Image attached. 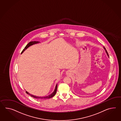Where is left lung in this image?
I'll return each mask as SVG.
<instances>
[{
  "instance_id": "obj_1",
  "label": "left lung",
  "mask_w": 121,
  "mask_h": 121,
  "mask_svg": "<svg viewBox=\"0 0 121 121\" xmlns=\"http://www.w3.org/2000/svg\"><path fill=\"white\" fill-rule=\"evenodd\" d=\"M104 49H105V52H106V53H107V55H108V57H109V55H108V52H107V50H106V49H105V48L104 47Z\"/></svg>"
}]
</instances>
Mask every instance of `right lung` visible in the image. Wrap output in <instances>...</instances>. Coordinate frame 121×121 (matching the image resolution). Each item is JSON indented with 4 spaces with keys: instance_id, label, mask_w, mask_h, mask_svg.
Instances as JSON below:
<instances>
[{
    "instance_id": "right-lung-1",
    "label": "right lung",
    "mask_w": 121,
    "mask_h": 121,
    "mask_svg": "<svg viewBox=\"0 0 121 121\" xmlns=\"http://www.w3.org/2000/svg\"><path fill=\"white\" fill-rule=\"evenodd\" d=\"M39 42H39V41H30V42L28 44H27V45L25 46V47L24 48V49L23 50V51H22V52H21V54H22V53H23V52H24V51L25 50H26V49H27L28 48L30 47V46L32 45L33 44H37V43H39ZM57 84H56V87H55V89L54 91L52 93V94H50V95H48V96H44V97H38V96H35V95H32V94H29V93H28L27 91H26V93H27V94H29V95H30L31 97H34V98H36V99H49V98H51V97H53V96H54L56 95V91H57Z\"/></svg>"
}]
</instances>
